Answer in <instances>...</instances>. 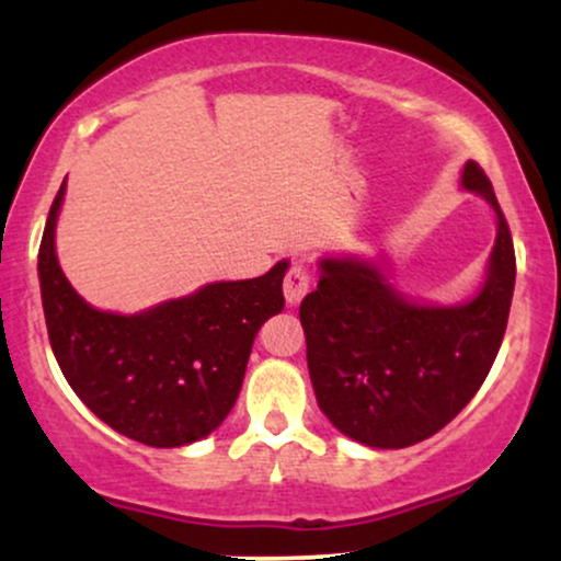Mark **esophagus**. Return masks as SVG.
I'll return each instance as SVG.
<instances>
[{"label": "esophagus", "instance_id": "obj_1", "mask_svg": "<svg viewBox=\"0 0 561 561\" xmlns=\"http://www.w3.org/2000/svg\"><path fill=\"white\" fill-rule=\"evenodd\" d=\"M308 287H311V276H308L306 266H302V263H293L285 276V287H282L285 289V300L289 306H298V302L306 298Z\"/></svg>", "mask_w": 561, "mask_h": 561}]
</instances>
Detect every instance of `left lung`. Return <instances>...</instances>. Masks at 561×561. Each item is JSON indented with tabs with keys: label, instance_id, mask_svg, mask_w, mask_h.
<instances>
[{
	"label": "left lung",
	"instance_id": "obj_1",
	"mask_svg": "<svg viewBox=\"0 0 561 561\" xmlns=\"http://www.w3.org/2000/svg\"><path fill=\"white\" fill-rule=\"evenodd\" d=\"M461 190L495 214L485 279L465 302H420L392 285L385 259L324 255L300 302L308 375L319 409L369 448H405L435 435L485 382L512 308L514 244L493 186L474 160Z\"/></svg>",
	"mask_w": 561,
	"mask_h": 561
}]
</instances>
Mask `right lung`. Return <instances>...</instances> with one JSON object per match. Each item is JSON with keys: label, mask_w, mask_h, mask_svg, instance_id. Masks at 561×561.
I'll list each match as a JSON object with an SVG mask.
<instances>
[{"label": "right lung", "mask_w": 561, "mask_h": 561, "mask_svg": "<svg viewBox=\"0 0 561 561\" xmlns=\"http://www.w3.org/2000/svg\"><path fill=\"white\" fill-rule=\"evenodd\" d=\"M66 182L38 248L49 343L76 396L115 433L156 448L210 435L240 396L263 321L285 308L289 261L240 282H210L137 313L89 306L57 261L55 231Z\"/></svg>", "instance_id": "obj_1"}]
</instances>
